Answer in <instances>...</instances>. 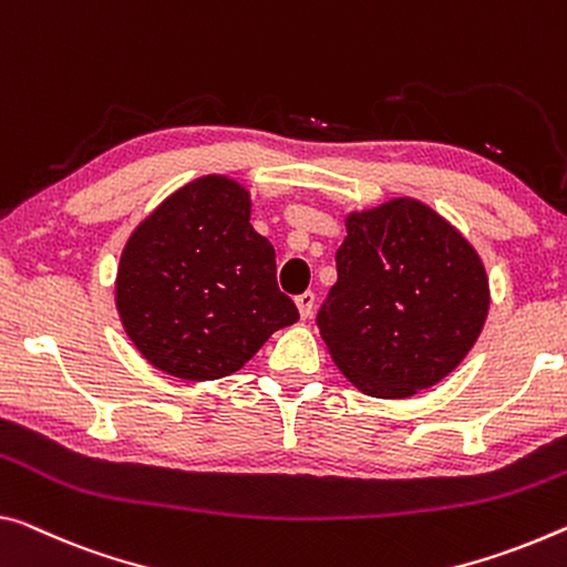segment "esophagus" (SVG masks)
<instances>
[{
    "label": "esophagus",
    "instance_id": "34e87169",
    "mask_svg": "<svg viewBox=\"0 0 567 567\" xmlns=\"http://www.w3.org/2000/svg\"><path fill=\"white\" fill-rule=\"evenodd\" d=\"M296 309H299L301 319H309L311 311H313V293L303 291L301 296H296Z\"/></svg>",
    "mask_w": 567,
    "mask_h": 567
}]
</instances>
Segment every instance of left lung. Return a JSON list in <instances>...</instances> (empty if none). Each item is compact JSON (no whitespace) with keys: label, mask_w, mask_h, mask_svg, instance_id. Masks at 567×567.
I'll return each mask as SVG.
<instances>
[{"label":"left lung","mask_w":567,"mask_h":567,"mask_svg":"<svg viewBox=\"0 0 567 567\" xmlns=\"http://www.w3.org/2000/svg\"><path fill=\"white\" fill-rule=\"evenodd\" d=\"M489 311L482 258L417 199L347 217L337 284L317 327L337 368L372 398H408L458 368Z\"/></svg>","instance_id":"1"}]
</instances>
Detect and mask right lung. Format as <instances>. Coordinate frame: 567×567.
<instances>
[{
    "mask_svg": "<svg viewBox=\"0 0 567 567\" xmlns=\"http://www.w3.org/2000/svg\"><path fill=\"white\" fill-rule=\"evenodd\" d=\"M116 309L136 350L182 380L240 370L299 319L278 291L276 254L250 225V195L207 174L169 195L121 254Z\"/></svg>",
    "mask_w": 567,
    "mask_h": 567,
    "instance_id": "add662e5",
    "label": "right lung"
}]
</instances>
